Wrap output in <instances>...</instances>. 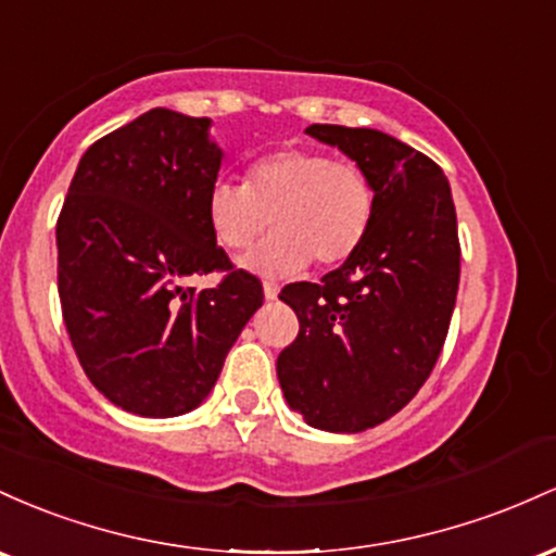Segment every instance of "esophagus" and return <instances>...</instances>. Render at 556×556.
<instances>
[{
    "instance_id": "obj_1",
    "label": "esophagus",
    "mask_w": 556,
    "mask_h": 556,
    "mask_svg": "<svg viewBox=\"0 0 556 556\" xmlns=\"http://www.w3.org/2000/svg\"><path fill=\"white\" fill-rule=\"evenodd\" d=\"M262 291H265V299H276L280 289L276 283H270V280H265V283H262Z\"/></svg>"
}]
</instances>
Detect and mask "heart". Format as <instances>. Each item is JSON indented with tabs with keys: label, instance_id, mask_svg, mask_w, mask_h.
Returning <instances> with one entry per match:
<instances>
[{
	"label": "heart",
	"instance_id": "1",
	"mask_svg": "<svg viewBox=\"0 0 556 556\" xmlns=\"http://www.w3.org/2000/svg\"><path fill=\"white\" fill-rule=\"evenodd\" d=\"M376 217V186L349 160L315 149H280L249 167L244 184L215 180L207 191V223L217 244L249 252L244 265L262 276H294L312 260L333 267L352 257Z\"/></svg>",
	"mask_w": 556,
	"mask_h": 556
}]
</instances>
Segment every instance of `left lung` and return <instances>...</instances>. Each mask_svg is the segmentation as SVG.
I'll use <instances>...</instances> for the list:
<instances>
[{"instance_id":"left-lung-1","label":"left lung","mask_w":556,"mask_h":556,"mask_svg":"<svg viewBox=\"0 0 556 556\" xmlns=\"http://www.w3.org/2000/svg\"><path fill=\"white\" fill-rule=\"evenodd\" d=\"M376 186L367 239L320 283L280 299L299 336L278 354L286 402L307 426L359 433L396 415L426 383L459 289V239L448 180L433 160L376 128L315 126Z\"/></svg>"}]
</instances>
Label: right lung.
<instances>
[{
    "mask_svg": "<svg viewBox=\"0 0 556 556\" xmlns=\"http://www.w3.org/2000/svg\"><path fill=\"white\" fill-rule=\"evenodd\" d=\"M210 117L154 108L91 143L58 220L62 317L80 367L115 407L176 417L210 396L262 307L207 223L223 149ZM226 269L215 290L182 283Z\"/></svg>",
    "mask_w": 556,
    "mask_h": 556,
    "instance_id": "add662e5",
    "label": "right lung"
}]
</instances>
